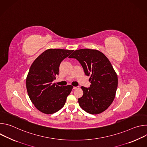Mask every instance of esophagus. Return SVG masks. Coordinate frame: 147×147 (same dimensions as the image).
Listing matches in <instances>:
<instances>
[{
  "label": "esophagus",
  "mask_w": 147,
  "mask_h": 147,
  "mask_svg": "<svg viewBox=\"0 0 147 147\" xmlns=\"http://www.w3.org/2000/svg\"><path fill=\"white\" fill-rule=\"evenodd\" d=\"M79 87H73V89L74 90H76V89H78Z\"/></svg>",
  "instance_id": "34e87169"
}]
</instances>
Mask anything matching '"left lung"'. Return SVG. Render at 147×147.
Wrapping results in <instances>:
<instances>
[{"mask_svg":"<svg viewBox=\"0 0 147 147\" xmlns=\"http://www.w3.org/2000/svg\"><path fill=\"white\" fill-rule=\"evenodd\" d=\"M69 57L80 62L91 83L89 88L81 87L83 95L78 100L80 107L92 115L107 109L115 99L118 84L109 59L100 51L90 49L76 50Z\"/></svg>","mask_w":147,"mask_h":147,"instance_id":"1","label":"left lung"}]
</instances>
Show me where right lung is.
<instances>
[{
    "label": "right lung",
    "instance_id": "add662e5",
    "mask_svg": "<svg viewBox=\"0 0 147 147\" xmlns=\"http://www.w3.org/2000/svg\"><path fill=\"white\" fill-rule=\"evenodd\" d=\"M73 50L49 49L32 63L26 78L28 96L35 108L45 114L54 113L64 107L73 87H60L52 81L59 74L63 60Z\"/></svg>",
    "mask_w": 147,
    "mask_h": 147
}]
</instances>
